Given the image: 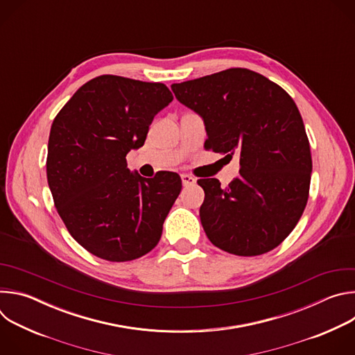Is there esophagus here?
<instances>
[{"label": "esophagus", "mask_w": 355, "mask_h": 355, "mask_svg": "<svg viewBox=\"0 0 355 355\" xmlns=\"http://www.w3.org/2000/svg\"><path fill=\"white\" fill-rule=\"evenodd\" d=\"M181 180H182V185L184 187L193 185L196 182V180L192 175H189V174H181Z\"/></svg>", "instance_id": "obj_1"}]
</instances>
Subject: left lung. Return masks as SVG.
Returning <instances> with one entry per match:
<instances>
[{
	"instance_id": "1",
	"label": "left lung",
	"mask_w": 355,
	"mask_h": 355,
	"mask_svg": "<svg viewBox=\"0 0 355 355\" xmlns=\"http://www.w3.org/2000/svg\"><path fill=\"white\" fill-rule=\"evenodd\" d=\"M180 103L205 123L207 150L240 159V175L226 188L198 180L205 191L200 223L216 247L260 256L293 230L309 196L312 156L293 99L247 69H229L173 84Z\"/></svg>"
}]
</instances>
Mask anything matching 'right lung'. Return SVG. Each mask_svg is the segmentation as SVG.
Wrapping results in <instances>:
<instances>
[{
  "mask_svg": "<svg viewBox=\"0 0 355 355\" xmlns=\"http://www.w3.org/2000/svg\"><path fill=\"white\" fill-rule=\"evenodd\" d=\"M173 101L162 83L99 76L70 98L52 123L46 174L74 240L107 261L153 250L182 188L177 173H130L126 155L144 144L153 118Z\"/></svg>",
  "mask_w": 355,
  "mask_h": 355,
  "instance_id": "add662e5",
  "label": "right lung"
}]
</instances>
